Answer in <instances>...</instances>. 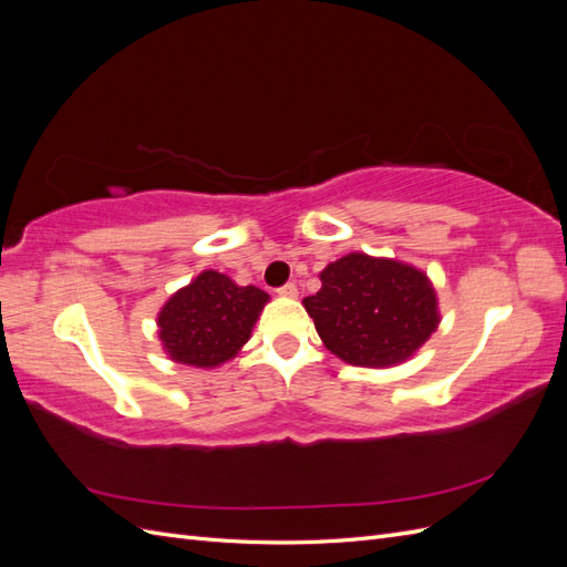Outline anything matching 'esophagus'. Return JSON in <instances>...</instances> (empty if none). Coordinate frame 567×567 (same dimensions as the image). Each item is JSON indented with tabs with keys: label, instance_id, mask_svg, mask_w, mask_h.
Here are the masks:
<instances>
[{
	"label": "esophagus",
	"instance_id": "1",
	"mask_svg": "<svg viewBox=\"0 0 567 567\" xmlns=\"http://www.w3.org/2000/svg\"><path fill=\"white\" fill-rule=\"evenodd\" d=\"M279 296H284V298H296L298 296V286L293 284V281H288V284H284L279 290H277Z\"/></svg>",
	"mask_w": 567,
	"mask_h": 567
}]
</instances>
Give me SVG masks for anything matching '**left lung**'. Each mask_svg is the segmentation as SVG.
Here are the masks:
<instances>
[{
	"label": "left lung",
	"instance_id": "1",
	"mask_svg": "<svg viewBox=\"0 0 567 567\" xmlns=\"http://www.w3.org/2000/svg\"><path fill=\"white\" fill-rule=\"evenodd\" d=\"M323 346L354 367H390L437 329L435 290L423 271L352 252L321 271V290L302 300Z\"/></svg>",
	"mask_w": 567,
	"mask_h": 567
}]
</instances>
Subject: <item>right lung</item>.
Here are the masks:
<instances>
[{
	"instance_id": "obj_1",
	"label": "right lung",
	"mask_w": 567,
	"mask_h": 567,
	"mask_svg": "<svg viewBox=\"0 0 567 567\" xmlns=\"http://www.w3.org/2000/svg\"><path fill=\"white\" fill-rule=\"evenodd\" d=\"M267 300L260 288L236 286L213 269L203 271L161 310L163 348L179 364L200 369L225 364L250 338Z\"/></svg>"
}]
</instances>
